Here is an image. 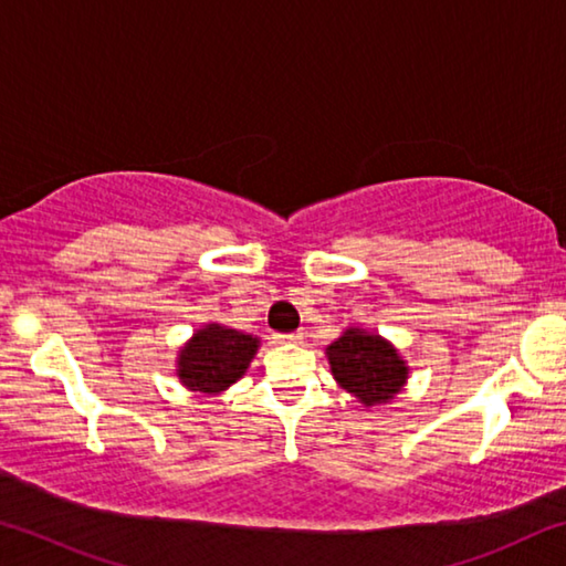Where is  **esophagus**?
<instances>
[{
    "mask_svg": "<svg viewBox=\"0 0 566 566\" xmlns=\"http://www.w3.org/2000/svg\"><path fill=\"white\" fill-rule=\"evenodd\" d=\"M280 342H302L304 339V332L302 329H296V332H286V334H280V337H276Z\"/></svg>",
    "mask_w": 566,
    "mask_h": 566,
    "instance_id": "1",
    "label": "esophagus"
}]
</instances>
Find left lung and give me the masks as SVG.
Masks as SVG:
<instances>
[{
  "label": "left lung",
  "mask_w": 566,
  "mask_h": 566,
  "mask_svg": "<svg viewBox=\"0 0 566 566\" xmlns=\"http://www.w3.org/2000/svg\"><path fill=\"white\" fill-rule=\"evenodd\" d=\"M327 357L334 379L364 405L389 401L407 379V367L397 357V349L381 337L359 329L344 332L329 344Z\"/></svg>",
  "instance_id": "left-lung-1"
}]
</instances>
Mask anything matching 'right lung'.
<instances>
[{"mask_svg":"<svg viewBox=\"0 0 566 566\" xmlns=\"http://www.w3.org/2000/svg\"><path fill=\"white\" fill-rule=\"evenodd\" d=\"M260 339L252 334H242L237 329L209 327L199 329L191 342L179 354V379L189 389L217 395L224 391L232 381L244 375L252 361Z\"/></svg>","mask_w":566,"mask_h":566,"instance_id":"obj_1","label":"right lung"}]
</instances>
